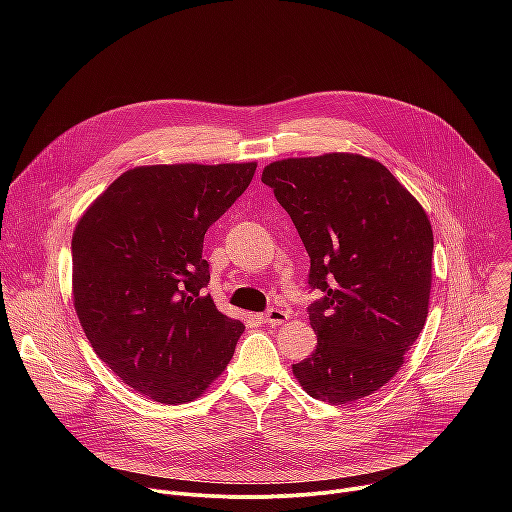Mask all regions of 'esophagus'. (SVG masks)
<instances>
[{
  "mask_svg": "<svg viewBox=\"0 0 512 512\" xmlns=\"http://www.w3.org/2000/svg\"><path fill=\"white\" fill-rule=\"evenodd\" d=\"M287 312H283V310H277V308H271V310H267V314H263V322L265 324H269V326H281V324H285L287 322Z\"/></svg>",
  "mask_w": 512,
  "mask_h": 512,
  "instance_id": "esophagus-1",
  "label": "esophagus"
}]
</instances>
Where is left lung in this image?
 <instances>
[{"mask_svg": "<svg viewBox=\"0 0 512 512\" xmlns=\"http://www.w3.org/2000/svg\"><path fill=\"white\" fill-rule=\"evenodd\" d=\"M261 182L302 237L310 287L324 291L308 306L318 346L291 367L294 377L332 405L373 395L403 367L427 320L433 233L423 206L360 154L277 160Z\"/></svg>", "mask_w": 512, "mask_h": 512, "instance_id": "1", "label": "left lung"}]
</instances>
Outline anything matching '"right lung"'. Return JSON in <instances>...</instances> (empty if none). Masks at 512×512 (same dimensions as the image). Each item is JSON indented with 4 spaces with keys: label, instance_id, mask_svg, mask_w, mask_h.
<instances>
[{
    "label": "right lung",
    "instance_id": "1",
    "mask_svg": "<svg viewBox=\"0 0 512 512\" xmlns=\"http://www.w3.org/2000/svg\"><path fill=\"white\" fill-rule=\"evenodd\" d=\"M257 162L123 172L72 233V302L107 367L156 403L202 397L245 326L204 294V235L247 190Z\"/></svg>",
    "mask_w": 512,
    "mask_h": 512
}]
</instances>
